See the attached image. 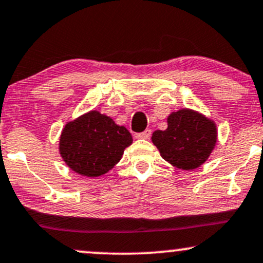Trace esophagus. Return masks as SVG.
<instances>
[{
    "mask_svg": "<svg viewBox=\"0 0 263 263\" xmlns=\"http://www.w3.org/2000/svg\"><path fill=\"white\" fill-rule=\"evenodd\" d=\"M151 135H152V129L147 128V129H145V131L141 132V134L136 135V138H141V140H149Z\"/></svg>",
    "mask_w": 263,
    "mask_h": 263,
    "instance_id": "34e87169",
    "label": "esophagus"
}]
</instances>
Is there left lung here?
<instances>
[{
  "label": "left lung",
  "instance_id": "obj_1",
  "mask_svg": "<svg viewBox=\"0 0 263 263\" xmlns=\"http://www.w3.org/2000/svg\"><path fill=\"white\" fill-rule=\"evenodd\" d=\"M167 128L157 129L152 142L164 160L182 170L201 166L217 144V126L213 120L191 109H180L166 119Z\"/></svg>",
  "mask_w": 263,
  "mask_h": 263
}]
</instances>
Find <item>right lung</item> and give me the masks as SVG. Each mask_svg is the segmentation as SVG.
Wrapping results in <instances>:
<instances>
[{
  "label": "right lung",
  "instance_id": "add662e5",
  "mask_svg": "<svg viewBox=\"0 0 263 263\" xmlns=\"http://www.w3.org/2000/svg\"><path fill=\"white\" fill-rule=\"evenodd\" d=\"M132 136L123 126L97 110L69 121L60 136L59 151L69 169L87 178H99L121 160Z\"/></svg>",
  "mask_w": 263,
  "mask_h": 263
}]
</instances>
